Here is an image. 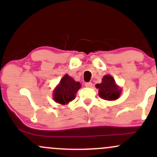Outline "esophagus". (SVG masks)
<instances>
[{"label": "esophagus", "instance_id": "esophagus-1", "mask_svg": "<svg viewBox=\"0 0 157 157\" xmlns=\"http://www.w3.org/2000/svg\"><path fill=\"white\" fill-rule=\"evenodd\" d=\"M85 86L87 88H91L93 86V84L91 83V82H86V83L85 84Z\"/></svg>", "mask_w": 157, "mask_h": 157}]
</instances>
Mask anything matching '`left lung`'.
I'll list each match as a JSON object with an SVG mask.
<instances>
[{
  "instance_id": "8db88e82",
  "label": "left lung",
  "mask_w": 157,
  "mask_h": 157,
  "mask_svg": "<svg viewBox=\"0 0 157 157\" xmlns=\"http://www.w3.org/2000/svg\"><path fill=\"white\" fill-rule=\"evenodd\" d=\"M96 88L99 89V96L109 101L117 100L122 93V89L110 75H106L102 77L101 83L96 84Z\"/></svg>"
}]
</instances>
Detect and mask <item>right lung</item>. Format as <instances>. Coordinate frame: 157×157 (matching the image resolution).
I'll list each match as a JSON object with an SVG mask.
<instances>
[{
  "mask_svg": "<svg viewBox=\"0 0 157 157\" xmlns=\"http://www.w3.org/2000/svg\"><path fill=\"white\" fill-rule=\"evenodd\" d=\"M81 84L66 74L61 78L59 84L53 91V100L57 103L67 105L75 99Z\"/></svg>",
  "mask_w": 157,
  "mask_h": 157,
  "instance_id": "obj_1",
  "label": "right lung"
}]
</instances>
